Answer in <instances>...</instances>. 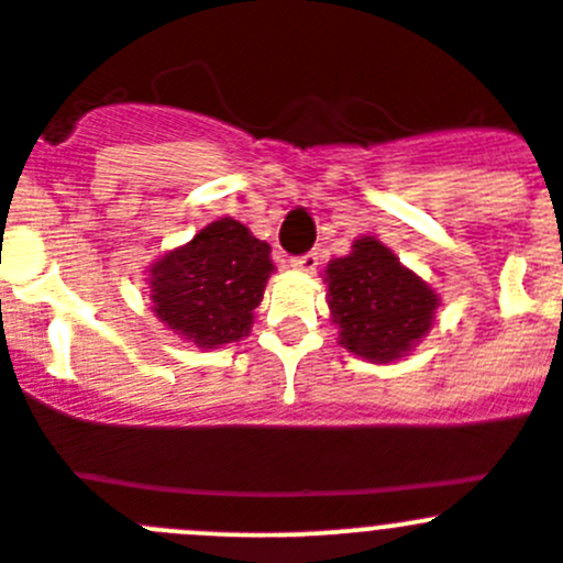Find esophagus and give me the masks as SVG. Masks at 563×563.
<instances>
[{"label":"esophagus","mask_w":563,"mask_h":563,"mask_svg":"<svg viewBox=\"0 0 563 563\" xmlns=\"http://www.w3.org/2000/svg\"><path fill=\"white\" fill-rule=\"evenodd\" d=\"M290 265L296 267V271H303V273H314V271H318V265H320V256H318V251H307V254H301V256H292V260H290Z\"/></svg>","instance_id":"1"}]
</instances>
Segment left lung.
<instances>
[{
  "instance_id": "1",
  "label": "left lung",
  "mask_w": 563,
  "mask_h": 563,
  "mask_svg": "<svg viewBox=\"0 0 563 563\" xmlns=\"http://www.w3.org/2000/svg\"><path fill=\"white\" fill-rule=\"evenodd\" d=\"M325 282L340 342L371 362H393L409 351L431 329L439 307L431 287L376 238L356 240L351 254L325 267Z\"/></svg>"
}]
</instances>
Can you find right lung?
Returning <instances> with one entry per match:
<instances>
[{"instance_id": "add662e5", "label": "right lung", "mask_w": 563, "mask_h": 563, "mask_svg": "<svg viewBox=\"0 0 563 563\" xmlns=\"http://www.w3.org/2000/svg\"><path fill=\"white\" fill-rule=\"evenodd\" d=\"M271 271V245L221 218L152 267L154 312L198 347L238 342L249 334Z\"/></svg>"}]
</instances>
